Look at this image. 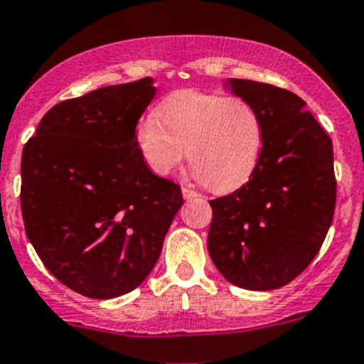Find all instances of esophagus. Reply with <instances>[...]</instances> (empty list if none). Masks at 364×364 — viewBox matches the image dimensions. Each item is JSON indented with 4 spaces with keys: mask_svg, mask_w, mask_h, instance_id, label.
Listing matches in <instances>:
<instances>
[{
    "mask_svg": "<svg viewBox=\"0 0 364 364\" xmlns=\"http://www.w3.org/2000/svg\"><path fill=\"white\" fill-rule=\"evenodd\" d=\"M183 197H185L186 200H190V199H196V197H199V193L193 192V190H190V188H186V186H183Z\"/></svg>",
    "mask_w": 364,
    "mask_h": 364,
    "instance_id": "34e87169",
    "label": "esophagus"
}]
</instances>
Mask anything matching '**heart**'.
<instances>
[{
  "instance_id": "b5f03b06",
  "label": "heart",
  "mask_w": 364,
  "mask_h": 364,
  "mask_svg": "<svg viewBox=\"0 0 364 364\" xmlns=\"http://www.w3.org/2000/svg\"><path fill=\"white\" fill-rule=\"evenodd\" d=\"M140 154L158 176L185 161L193 178L215 192H229L252 176L263 149V122L243 97L178 92L136 124Z\"/></svg>"
}]
</instances>
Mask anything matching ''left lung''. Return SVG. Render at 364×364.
Here are the masks:
<instances>
[{
  "mask_svg": "<svg viewBox=\"0 0 364 364\" xmlns=\"http://www.w3.org/2000/svg\"><path fill=\"white\" fill-rule=\"evenodd\" d=\"M263 122V149L249 181L210 200L208 252L231 284L284 287L318 254L336 206L333 140L297 94L268 83L228 80Z\"/></svg>",
  "mask_w": 364,
  "mask_h": 364,
  "instance_id": "1",
  "label": "left lung"
}]
</instances>
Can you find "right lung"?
<instances>
[{
	"label": "right lung",
	"mask_w": 364,
	"mask_h": 364,
	"mask_svg": "<svg viewBox=\"0 0 364 364\" xmlns=\"http://www.w3.org/2000/svg\"><path fill=\"white\" fill-rule=\"evenodd\" d=\"M153 77L55 105L21 160V210L44 267L70 290L114 299L144 283L183 204L153 174L135 128L156 94Z\"/></svg>",
	"instance_id": "obj_1"
}]
</instances>
